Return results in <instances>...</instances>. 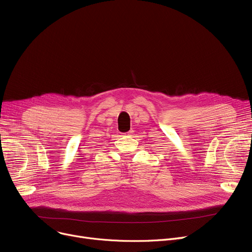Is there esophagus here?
<instances>
[{"label":"esophagus","mask_w":252,"mask_h":252,"mask_svg":"<svg viewBox=\"0 0 252 252\" xmlns=\"http://www.w3.org/2000/svg\"><path fill=\"white\" fill-rule=\"evenodd\" d=\"M126 136H131V135H133V130H128L127 133H126Z\"/></svg>","instance_id":"34e87169"}]
</instances>
